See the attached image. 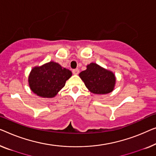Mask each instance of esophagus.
I'll list each match as a JSON object with an SVG mask.
<instances>
[{
  "label": "esophagus",
  "instance_id": "esophagus-1",
  "mask_svg": "<svg viewBox=\"0 0 156 156\" xmlns=\"http://www.w3.org/2000/svg\"><path fill=\"white\" fill-rule=\"evenodd\" d=\"M73 73L74 74H79V69H74L73 70Z\"/></svg>",
  "mask_w": 156,
  "mask_h": 156
}]
</instances>
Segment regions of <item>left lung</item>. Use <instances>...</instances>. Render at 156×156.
<instances>
[{"label": "left lung", "instance_id": "1", "mask_svg": "<svg viewBox=\"0 0 156 156\" xmlns=\"http://www.w3.org/2000/svg\"><path fill=\"white\" fill-rule=\"evenodd\" d=\"M80 76L87 89L96 94L110 93L113 90L115 83L114 74L96 63L88 65L87 69L80 73Z\"/></svg>", "mask_w": 156, "mask_h": 156}]
</instances>
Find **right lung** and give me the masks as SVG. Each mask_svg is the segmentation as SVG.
I'll return each instance as SVG.
<instances>
[{
    "mask_svg": "<svg viewBox=\"0 0 156 156\" xmlns=\"http://www.w3.org/2000/svg\"><path fill=\"white\" fill-rule=\"evenodd\" d=\"M71 76L69 69L62 67L58 63L50 62L31 69L29 76V87L38 96L52 98L65 87Z\"/></svg>",
    "mask_w": 156,
    "mask_h": 156,
    "instance_id": "obj_1",
    "label": "right lung"
}]
</instances>
